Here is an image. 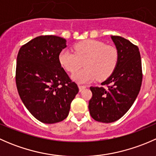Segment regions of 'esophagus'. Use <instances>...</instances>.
I'll use <instances>...</instances> for the list:
<instances>
[{
  "label": "esophagus",
  "mask_w": 156,
  "mask_h": 156,
  "mask_svg": "<svg viewBox=\"0 0 156 156\" xmlns=\"http://www.w3.org/2000/svg\"><path fill=\"white\" fill-rule=\"evenodd\" d=\"M78 87H79V90L80 91H82L84 89H85L86 88V86H84V85H78Z\"/></svg>",
  "instance_id": "34e87169"
}]
</instances>
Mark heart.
<instances>
[{
    "instance_id": "1",
    "label": "heart",
    "mask_w": 156,
    "mask_h": 156,
    "mask_svg": "<svg viewBox=\"0 0 156 156\" xmlns=\"http://www.w3.org/2000/svg\"><path fill=\"white\" fill-rule=\"evenodd\" d=\"M74 52L63 49L59 54V61L70 73L76 72L84 61V69L72 75L78 83H87L97 78L102 81L108 78L117 66L119 51L112 45L97 40L82 41L73 46Z\"/></svg>"
}]
</instances>
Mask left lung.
Instances as JSON below:
<instances>
[{
  "label": "left lung",
  "instance_id": "left-lung-1",
  "mask_svg": "<svg viewBox=\"0 0 156 156\" xmlns=\"http://www.w3.org/2000/svg\"><path fill=\"white\" fill-rule=\"evenodd\" d=\"M119 51V62L111 75L101 83L103 87H90V114L94 120L111 123L119 120L131 107L140 90L143 80L139 48L130 41L111 36Z\"/></svg>",
  "mask_w": 156,
  "mask_h": 156
}]
</instances>
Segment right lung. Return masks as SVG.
I'll return each mask as SVG.
<instances>
[{
    "label": "right lung",
    "mask_w": 156,
    "mask_h": 156,
    "mask_svg": "<svg viewBox=\"0 0 156 156\" xmlns=\"http://www.w3.org/2000/svg\"><path fill=\"white\" fill-rule=\"evenodd\" d=\"M66 42L58 36H38L23 45L17 55L19 95L30 113L45 124L63 121L79 91L59 61Z\"/></svg>",
    "instance_id": "right-lung-1"
}]
</instances>
